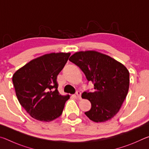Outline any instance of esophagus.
Returning a JSON list of instances; mask_svg holds the SVG:
<instances>
[{
  "instance_id": "obj_1",
  "label": "esophagus",
  "mask_w": 149,
  "mask_h": 149,
  "mask_svg": "<svg viewBox=\"0 0 149 149\" xmlns=\"http://www.w3.org/2000/svg\"><path fill=\"white\" fill-rule=\"evenodd\" d=\"M76 95H77V97L78 98V99H81V93L80 91H77L76 93Z\"/></svg>"
}]
</instances>
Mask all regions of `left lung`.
<instances>
[{
  "label": "left lung",
  "mask_w": 149,
  "mask_h": 149,
  "mask_svg": "<svg viewBox=\"0 0 149 149\" xmlns=\"http://www.w3.org/2000/svg\"><path fill=\"white\" fill-rule=\"evenodd\" d=\"M69 60L79 66L94 85V92L82 93L83 99L91 103V108L85 115L97 123L114 118L129 90L130 73L125 65L95 50L77 52Z\"/></svg>",
  "instance_id": "1"
}]
</instances>
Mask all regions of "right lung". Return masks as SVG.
<instances>
[{"mask_svg":"<svg viewBox=\"0 0 149 149\" xmlns=\"http://www.w3.org/2000/svg\"><path fill=\"white\" fill-rule=\"evenodd\" d=\"M70 56V52L44 54L14 74L12 81L17 100L34 119L49 122L61 116L70 95L60 94L56 79Z\"/></svg>","mask_w":149,"mask_h":149,"instance_id":"1","label":"right lung"}]
</instances>
